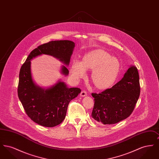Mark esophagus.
Wrapping results in <instances>:
<instances>
[{
  "instance_id": "1",
  "label": "esophagus",
  "mask_w": 159,
  "mask_h": 159,
  "mask_svg": "<svg viewBox=\"0 0 159 159\" xmlns=\"http://www.w3.org/2000/svg\"><path fill=\"white\" fill-rule=\"evenodd\" d=\"M87 95V92L86 91H82L80 93V96L82 97H85Z\"/></svg>"
}]
</instances>
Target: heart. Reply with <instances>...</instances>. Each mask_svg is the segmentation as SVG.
Here are the masks:
<instances>
[{"instance_id": "obj_1", "label": "heart", "mask_w": 159, "mask_h": 159, "mask_svg": "<svg viewBox=\"0 0 159 159\" xmlns=\"http://www.w3.org/2000/svg\"><path fill=\"white\" fill-rule=\"evenodd\" d=\"M84 69L93 70L91 75L92 83L99 89H106L116 80L120 71V63L105 51L98 49L85 55L82 62H74L71 74L79 79L84 76Z\"/></svg>"}]
</instances>
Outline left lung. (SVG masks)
<instances>
[{
  "label": "left lung",
  "instance_id": "obj_1",
  "mask_svg": "<svg viewBox=\"0 0 159 159\" xmlns=\"http://www.w3.org/2000/svg\"><path fill=\"white\" fill-rule=\"evenodd\" d=\"M138 71L132 66L120 81L101 93H92L94 106L92 117L104 125H113L133 112L140 95Z\"/></svg>",
  "mask_w": 159,
  "mask_h": 159
}]
</instances>
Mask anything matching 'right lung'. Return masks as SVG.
Segmentation results:
<instances>
[{
    "mask_svg": "<svg viewBox=\"0 0 159 159\" xmlns=\"http://www.w3.org/2000/svg\"><path fill=\"white\" fill-rule=\"evenodd\" d=\"M70 40L51 41L33 49L23 64L19 74L18 96L27 115L39 125L45 127H54L64 120L68 104L75 98L81 89L68 88L64 82L43 89L36 86L32 80L30 60L41 54L52 55L68 65L75 48ZM62 73L67 75L68 70L63 66Z\"/></svg>",
    "mask_w": 159,
    "mask_h": 159,
    "instance_id": "obj_1",
    "label": "right lung"
}]
</instances>
